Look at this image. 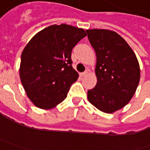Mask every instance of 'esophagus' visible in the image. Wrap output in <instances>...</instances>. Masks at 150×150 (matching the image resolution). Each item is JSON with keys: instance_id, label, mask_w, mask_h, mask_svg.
Returning a JSON list of instances; mask_svg holds the SVG:
<instances>
[{"instance_id": "obj_1", "label": "esophagus", "mask_w": 150, "mask_h": 150, "mask_svg": "<svg viewBox=\"0 0 150 150\" xmlns=\"http://www.w3.org/2000/svg\"><path fill=\"white\" fill-rule=\"evenodd\" d=\"M87 73H88V71H85V72H81V73H80V75H81L82 77H84V76H86V75H87Z\"/></svg>"}]
</instances>
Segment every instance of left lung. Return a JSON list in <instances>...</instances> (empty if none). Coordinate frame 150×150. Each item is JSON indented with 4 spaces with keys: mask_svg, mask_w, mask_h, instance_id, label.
Masks as SVG:
<instances>
[{
    "mask_svg": "<svg viewBox=\"0 0 150 150\" xmlns=\"http://www.w3.org/2000/svg\"><path fill=\"white\" fill-rule=\"evenodd\" d=\"M97 56L96 86L88 91L90 103L108 113L124 108L135 93L140 69L134 51L118 33L105 29L87 30Z\"/></svg>",
    "mask_w": 150,
    "mask_h": 150,
    "instance_id": "obj_1",
    "label": "left lung"
}]
</instances>
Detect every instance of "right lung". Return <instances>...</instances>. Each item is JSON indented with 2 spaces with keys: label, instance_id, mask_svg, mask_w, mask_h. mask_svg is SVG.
<instances>
[{
  "label": "right lung",
  "instance_id": "add662e5",
  "mask_svg": "<svg viewBox=\"0 0 150 150\" xmlns=\"http://www.w3.org/2000/svg\"><path fill=\"white\" fill-rule=\"evenodd\" d=\"M87 34L67 24L50 26L36 34L21 57L20 78L30 100L40 108H52L67 98L78 78L72 68V48Z\"/></svg>",
  "mask_w": 150,
  "mask_h": 150
}]
</instances>
